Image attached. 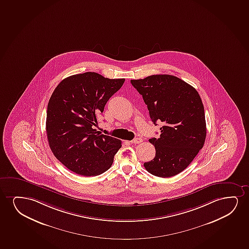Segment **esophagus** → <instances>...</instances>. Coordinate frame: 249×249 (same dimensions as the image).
Wrapping results in <instances>:
<instances>
[{
  "mask_svg": "<svg viewBox=\"0 0 249 249\" xmlns=\"http://www.w3.org/2000/svg\"><path fill=\"white\" fill-rule=\"evenodd\" d=\"M142 142V139H140V138H136V139H133L131 141L132 143H140V142Z\"/></svg>",
  "mask_w": 249,
  "mask_h": 249,
  "instance_id": "esophagus-1",
  "label": "esophagus"
}]
</instances>
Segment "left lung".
<instances>
[{
	"label": "left lung",
	"mask_w": 249,
	"mask_h": 249,
	"mask_svg": "<svg viewBox=\"0 0 249 249\" xmlns=\"http://www.w3.org/2000/svg\"><path fill=\"white\" fill-rule=\"evenodd\" d=\"M131 84L147 105L155 126L160 122V135L149 139L155 158L143 165L159 178H171L184 171L194 160L206 139L203 102L190 84L172 75H152Z\"/></svg>",
	"instance_id": "obj_1"
}]
</instances>
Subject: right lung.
Masks as SVG:
<instances>
[{
    "label": "right lung",
    "instance_id": "add662e5",
    "mask_svg": "<svg viewBox=\"0 0 249 249\" xmlns=\"http://www.w3.org/2000/svg\"><path fill=\"white\" fill-rule=\"evenodd\" d=\"M124 78L87 71L64 78L49 100L46 134L59 161L77 174L94 177L110 168L122 141L94 129L107 101Z\"/></svg>",
    "mask_w": 249,
    "mask_h": 249
}]
</instances>
